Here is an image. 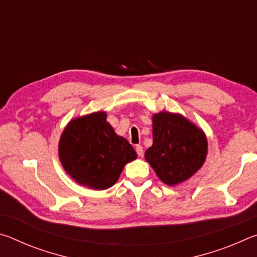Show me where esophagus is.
Returning a JSON list of instances; mask_svg holds the SVG:
<instances>
[{
    "label": "esophagus",
    "instance_id": "1",
    "mask_svg": "<svg viewBox=\"0 0 257 257\" xmlns=\"http://www.w3.org/2000/svg\"><path fill=\"white\" fill-rule=\"evenodd\" d=\"M136 152H137L138 156H143V155H144V149H143L142 145H137V146H136Z\"/></svg>",
    "mask_w": 257,
    "mask_h": 257
}]
</instances>
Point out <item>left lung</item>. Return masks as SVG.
Wrapping results in <instances>:
<instances>
[{"instance_id": "8db88e82", "label": "left lung", "mask_w": 257, "mask_h": 257, "mask_svg": "<svg viewBox=\"0 0 257 257\" xmlns=\"http://www.w3.org/2000/svg\"><path fill=\"white\" fill-rule=\"evenodd\" d=\"M153 145L145 160L159 179L168 186L188 180L203 167L207 155V138L197 124L180 113L161 111L152 116Z\"/></svg>"}]
</instances>
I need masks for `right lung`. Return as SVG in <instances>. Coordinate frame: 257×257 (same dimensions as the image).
Instances as JSON below:
<instances>
[{
    "instance_id": "1",
    "label": "right lung",
    "mask_w": 257,
    "mask_h": 257,
    "mask_svg": "<svg viewBox=\"0 0 257 257\" xmlns=\"http://www.w3.org/2000/svg\"><path fill=\"white\" fill-rule=\"evenodd\" d=\"M105 111L71 119L59 141V159L71 179L94 190L118 181L124 165L137 159L134 147L116 135Z\"/></svg>"
}]
</instances>
